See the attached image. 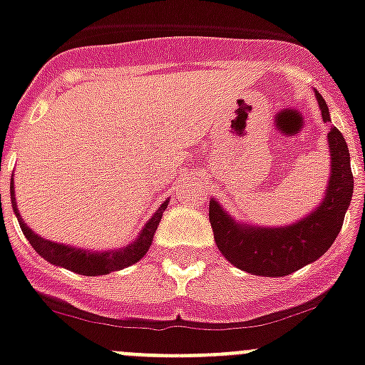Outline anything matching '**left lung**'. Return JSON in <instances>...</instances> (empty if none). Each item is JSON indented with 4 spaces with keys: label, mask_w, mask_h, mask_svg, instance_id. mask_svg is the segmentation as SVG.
Listing matches in <instances>:
<instances>
[{
    "label": "left lung",
    "mask_w": 365,
    "mask_h": 365,
    "mask_svg": "<svg viewBox=\"0 0 365 365\" xmlns=\"http://www.w3.org/2000/svg\"><path fill=\"white\" fill-rule=\"evenodd\" d=\"M322 120L330 121L327 101L317 93ZM331 176L327 197L315 212L296 225L281 229H260L238 225L210 200V223L217 250L236 268L264 277H283L327 253L343 227L354 189L349 148L337 127L328 133Z\"/></svg>",
    "instance_id": "8db88e82"
}]
</instances>
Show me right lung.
I'll use <instances>...</instances> for the list:
<instances>
[{"label": "right lung", "mask_w": 365, "mask_h": 365, "mask_svg": "<svg viewBox=\"0 0 365 365\" xmlns=\"http://www.w3.org/2000/svg\"><path fill=\"white\" fill-rule=\"evenodd\" d=\"M11 202H13V210L19 217L20 229H22L24 236L28 238L35 251H37L43 259L56 266H63V268L76 272L80 275H105L115 272V269L127 268V266L135 264L146 255L150 250V245L153 242V234H155L159 221L163 217V212L167 210V202L161 204V208L153 213V217L146 223V227L142 229L140 236L136 238V242L129 244L127 247L120 251H106V253H90L86 250H76V247H69L63 244H54L50 240H44L31 232L28 225L24 223V219L20 217L16 202H14V189L11 183Z\"/></svg>", "instance_id": "add662e5"}]
</instances>
